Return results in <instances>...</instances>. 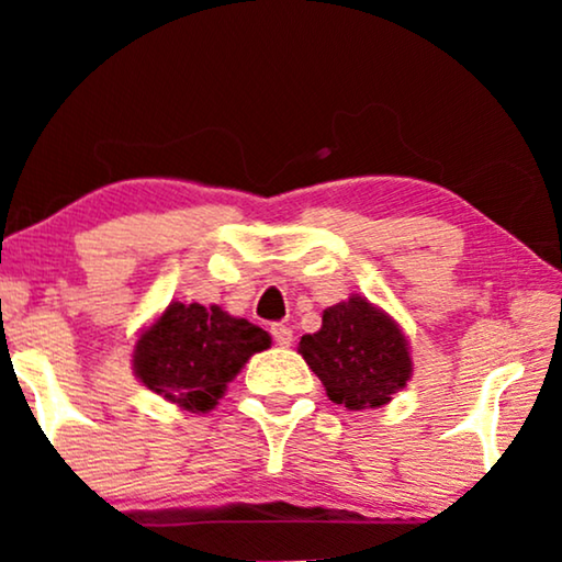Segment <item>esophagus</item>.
Masks as SVG:
<instances>
[{"instance_id":"obj_1","label":"esophagus","mask_w":562,"mask_h":562,"mask_svg":"<svg viewBox=\"0 0 562 562\" xmlns=\"http://www.w3.org/2000/svg\"><path fill=\"white\" fill-rule=\"evenodd\" d=\"M271 335H273V340H276V345H281V348H289L291 345V340H294V333H291V327L289 325H271Z\"/></svg>"}]
</instances>
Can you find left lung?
I'll list each match as a JSON object with an SVG mask.
<instances>
[{
  "label": "left lung",
  "instance_id": "8db88e82",
  "mask_svg": "<svg viewBox=\"0 0 562 562\" xmlns=\"http://www.w3.org/2000/svg\"><path fill=\"white\" fill-rule=\"evenodd\" d=\"M299 352L325 383L327 396L348 409L391 402L412 373L402 329L360 296L329 306L322 329L304 335Z\"/></svg>",
  "mask_w": 562,
  "mask_h": 562
}]
</instances>
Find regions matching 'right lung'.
<instances>
[{"instance_id": "obj_1", "label": "right lung", "mask_w": 562, "mask_h": 562, "mask_svg": "<svg viewBox=\"0 0 562 562\" xmlns=\"http://www.w3.org/2000/svg\"><path fill=\"white\" fill-rule=\"evenodd\" d=\"M271 345L266 329L220 306L179 304L135 345V371L156 394L191 412H210L252 352Z\"/></svg>"}]
</instances>
